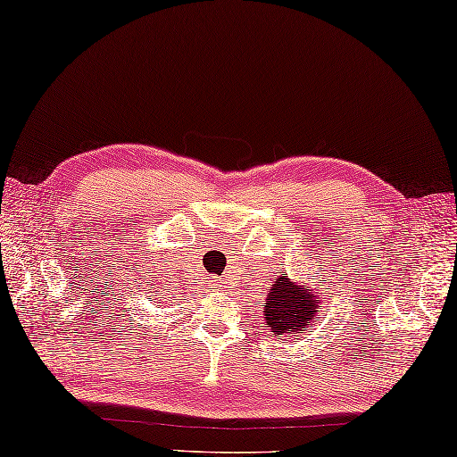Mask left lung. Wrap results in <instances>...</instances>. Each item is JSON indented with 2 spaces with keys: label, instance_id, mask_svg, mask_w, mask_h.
<instances>
[{
  "label": "left lung",
  "instance_id": "obj_1",
  "mask_svg": "<svg viewBox=\"0 0 457 457\" xmlns=\"http://www.w3.org/2000/svg\"><path fill=\"white\" fill-rule=\"evenodd\" d=\"M265 323L271 327V333H291L307 328L309 323L319 319V301L312 289H301L287 275L277 277L273 287L263 303Z\"/></svg>",
  "mask_w": 457,
  "mask_h": 457
}]
</instances>
